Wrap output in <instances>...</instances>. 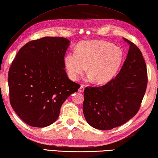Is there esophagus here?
Returning a JSON list of instances; mask_svg holds the SVG:
<instances>
[{
	"label": "esophagus",
	"instance_id": "obj_1",
	"mask_svg": "<svg viewBox=\"0 0 158 158\" xmlns=\"http://www.w3.org/2000/svg\"><path fill=\"white\" fill-rule=\"evenodd\" d=\"M84 91V86L83 85H81V86H80V88H79V93H83Z\"/></svg>",
	"mask_w": 158,
	"mask_h": 158
}]
</instances>
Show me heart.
Here are the masks:
<instances>
[{
	"mask_svg": "<svg viewBox=\"0 0 158 158\" xmlns=\"http://www.w3.org/2000/svg\"><path fill=\"white\" fill-rule=\"evenodd\" d=\"M124 61V52L117 45L102 40L80 42L75 53L65 56L64 63L68 77L77 80L85 71L97 84H106L118 73Z\"/></svg>",
	"mask_w": 158,
	"mask_h": 158,
	"instance_id": "obj_1",
	"label": "heart"
}]
</instances>
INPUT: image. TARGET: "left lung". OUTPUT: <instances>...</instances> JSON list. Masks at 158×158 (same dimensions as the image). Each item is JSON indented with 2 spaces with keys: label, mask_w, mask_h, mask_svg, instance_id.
Masks as SVG:
<instances>
[{
  "label": "left lung",
  "mask_w": 158,
  "mask_h": 158,
  "mask_svg": "<svg viewBox=\"0 0 158 158\" xmlns=\"http://www.w3.org/2000/svg\"><path fill=\"white\" fill-rule=\"evenodd\" d=\"M129 44L127 59L115 78L100 87L84 90L83 112L89 125L99 130L120 127L139 110L147 86V70L141 51Z\"/></svg>",
  "instance_id": "1"
}]
</instances>
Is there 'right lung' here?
Segmentation results:
<instances>
[{"instance_id":"right-lung-1","label":"right lung","mask_w":158,"mask_h":158,"mask_svg":"<svg viewBox=\"0 0 158 158\" xmlns=\"http://www.w3.org/2000/svg\"><path fill=\"white\" fill-rule=\"evenodd\" d=\"M70 43L63 37L34 40L20 49L12 61L8 74L10 104L31 127L53 124L64 102L80 88L64 69Z\"/></svg>"}]
</instances>
